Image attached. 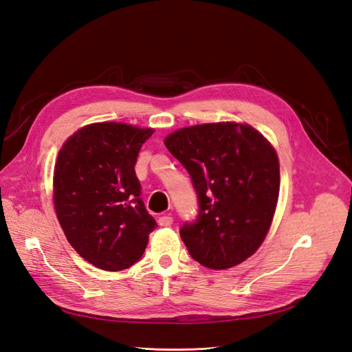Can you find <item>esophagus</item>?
Instances as JSON below:
<instances>
[{"label":"esophagus","mask_w":352,"mask_h":352,"mask_svg":"<svg viewBox=\"0 0 352 352\" xmlns=\"http://www.w3.org/2000/svg\"><path fill=\"white\" fill-rule=\"evenodd\" d=\"M172 223H173V217L168 216V214L161 216L160 219H158V225L160 226H172Z\"/></svg>","instance_id":"obj_1"}]
</instances>
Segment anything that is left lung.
I'll use <instances>...</instances> for the list:
<instances>
[{
  "label": "left lung",
  "instance_id": "8db88e82",
  "mask_svg": "<svg viewBox=\"0 0 352 352\" xmlns=\"http://www.w3.org/2000/svg\"><path fill=\"white\" fill-rule=\"evenodd\" d=\"M164 145L191 175L199 213L180 228L189 254L210 270L244 262L267 236L280 192L277 151L245 122L177 129Z\"/></svg>",
  "mask_w": 352,
  "mask_h": 352
}]
</instances>
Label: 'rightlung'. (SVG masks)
<instances>
[{
  "label": "right lung",
  "mask_w": 352,
  "mask_h": 352,
  "mask_svg": "<svg viewBox=\"0 0 352 352\" xmlns=\"http://www.w3.org/2000/svg\"><path fill=\"white\" fill-rule=\"evenodd\" d=\"M154 129L93 122L65 140L53 173V204L66 240L103 271L131 267L157 223L139 198L135 164Z\"/></svg>",
  "instance_id": "right-lung-1"
}]
</instances>
